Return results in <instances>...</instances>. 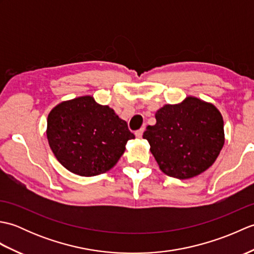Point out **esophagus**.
Listing matches in <instances>:
<instances>
[{"mask_svg":"<svg viewBox=\"0 0 254 254\" xmlns=\"http://www.w3.org/2000/svg\"><path fill=\"white\" fill-rule=\"evenodd\" d=\"M143 133H144V127L139 128V130H137V131L135 132V136H136L137 138H141V137L143 136Z\"/></svg>","mask_w":254,"mask_h":254,"instance_id":"1","label":"esophagus"}]
</instances>
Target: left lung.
<instances>
[{"label":"left lung","instance_id":"8db88e82","mask_svg":"<svg viewBox=\"0 0 254 254\" xmlns=\"http://www.w3.org/2000/svg\"><path fill=\"white\" fill-rule=\"evenodd\" d=\"M156 124L143 134L160 170L177 179H190L207 170L225 143L222 113L193 96L155 113Z\"/></svg>","mask_w":254,"mask_h":254}]
</instances>
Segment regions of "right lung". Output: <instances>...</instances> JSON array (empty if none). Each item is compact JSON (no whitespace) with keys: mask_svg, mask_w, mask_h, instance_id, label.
Listing matches in <instances>:
<instances>
[{"mask_svg":"<svg viewBox=\"0 0 254 254\" xmlns=\"http://www.w3.org/2000/svg\"><path fill=\"white\" fill-rule=\"evenodd\" d=\"M47 138L64 168L94 177L115 167L128 139L135 136L115 110L87 95L53 108L47 120Z\"/></svg>","mask_w":254,"mask_h":254,"instance_id":"obj_1","label":"right lung"}]
</instances>
